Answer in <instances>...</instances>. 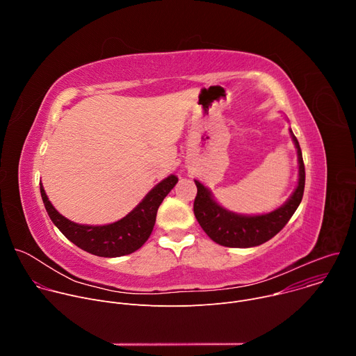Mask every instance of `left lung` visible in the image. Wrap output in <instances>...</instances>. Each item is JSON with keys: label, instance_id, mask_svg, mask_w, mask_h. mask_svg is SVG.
Segmentation results:
<instances>
[{"label": "left lung", "instance_id": "1", "mask_svg": "<svg viewBox=\"0 0 356 356\" xmlns=\"http://www.w3.org/2000/svg\"><path fill=\"white\" fill-rule=\"evenodd\" d=\"M290 134L297 147L298 186L284 206L269 214L249 217L227 211L214 201L209 188L195 180L197 195L193 206L194 216L201 228L214 242L228 248L258 246L272 239L289 222L300 206L304 193V184H306V170H304L301 149L291 129Z\"/></svg>", "mask_w": 356, "mask_h": 356}]
</instances>
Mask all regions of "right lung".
<instances>
[{
	"mask_svg": "<svg viewBox=\"0 0 356 356\" xmlns=\"http://www.w3.org/2000/svg\"><path fill=\"white\" fill-rule=\"evenodd\" d=\"M177 183L175 175L152 188L139 204L122 220L108 225H80L59 214L49 201L40 183V195L44 209L60 232L83 250L103 258L129 255L149 238L156 221V213L163 198Z\"/></svg>",
	"mask_w": 356,
	"mask_h": 356,
	"instance_id": "add662e5",
	"label": "right lung"
}]
</instances>
